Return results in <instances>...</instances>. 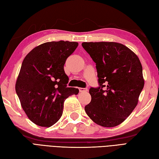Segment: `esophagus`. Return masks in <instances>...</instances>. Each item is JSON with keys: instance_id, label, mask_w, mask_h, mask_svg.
I'll use <instances>...</instances> for the list:
<instances>
[{"instance_id": "obj_1", "label": "esophagus", "mask_w": 159, "mask_h": 159, "mask_svg": "<svg viewBox=\"0 0 159 159\" xmlns=\"http://www.w3.org/2000/svg\"><path fill=\"white\" fill-rule=\"evenodd\" d=\"M79 89L80 92H85L87 91V88H81V87H80V88H79Z\"/></svg>"}]
</instances>
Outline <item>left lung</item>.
I'll use <instances>...</instances> for the list:
<instances>
[{"mask_svg":"<svg viewBox=\"0 0 159 159\" xmlns=\"http://www.w3.org/2000/svg\"><path fill=\"white\" fill-rule=\"evenodd\" d=\"M82 46L96 63L100 85L90 88L92 100L85 112L100 126H116L133 112L143 88L140 60L120 43L83 42Z\"/></svg>","mask_w":159,"mask_h":159,"instance_id":"obj_1","label":"left lung"}]
</instances>
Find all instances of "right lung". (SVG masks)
Wrapping results in <instances>:
<instances>
[{
  "instance_id": "1",
  "label": "right lung",
  "mask_w": 159,
  "mask_h": 159,
  "mask_svg": "<svg viewBox=\"0 0 159 159\" xmlns=\"http://www.w3.org/2000/svg\"><path fill=\"white\" fill-rule=\"evenodd\" d=\"M79 43L50 42L40 44L24 59L16 83V92L29 120L50 127L63 113V103L79 89L67 87L69 78L63 69L67 57Z\"/></svg>"
}]
</instances>
